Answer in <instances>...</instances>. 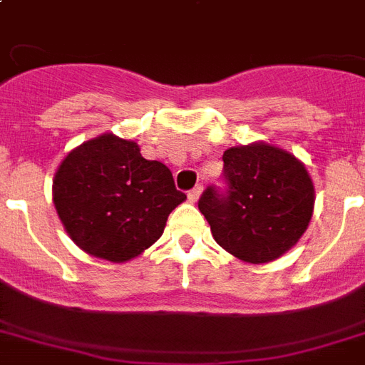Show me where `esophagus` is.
<instances>
[{"instance_id": "34e87169", "label": "esophagus", "mask_w": 365, "mask_h": 365, "mask_svg": "<svg viewBox=\"0 0 365 365\" xmlns=\"http://www.w3.org/2000/svg\"><path fill=\"white\" fill-rule=\"evenodd\" d=\"M200 193H202V185L199 183V185H195V187L189 191L187 199L191 200V202H197V200H199V197H200Z\"/></svg>"}]
</instances>
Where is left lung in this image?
Returning a JSON list of instances; mask_svg holds the SVG:
<instances>
[{
  "label": "left lung",
  "mask_w": 365,
  "mask_h": 365,
  "mask_svg": "<svg viewBox=\"0 0 365 365\" xmlns=\"http://www.w3.org/2000/svg\"><path fill=\"white\" fill-rule=\"evenodd\" d=\"M225 187L208 185L199 210L216 242L248 263L288 252L309 227L314 206L311 176L288 151L252 143L223 153Z\"/></svg>",
  "instance_id": "obj_1"
}]
</instances>
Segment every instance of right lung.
<instances>
[{
    "instance_id": "obj_1",
    "label": "right lung",
    "mask_w": 365,
    "mask_h": 365,
    "mask_svg": "<svg viewBox=\"0 0 365 365\" xmlns=\"http://www.w3.org/2000/svg\"><path fill=\"white\" fill-rule=\"evenodd\" d=\"M53 200L79 248L123 263L159 240L185 193L176 189L168 166L143 159L136 142L104 134L62 160Z\"/></svg>"
}]
</instances>
